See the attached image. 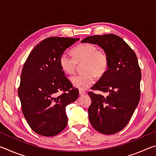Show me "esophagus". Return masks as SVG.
Here are the masks:
<instances>
[{"label": "esophagus", "instance_id": "34e87169", "mask_svg": "<svg viewBox=\"0 0 156 156\" xmlns=\"http://www.w3.org/2000/svg\"><path fill=\"white\" fill-rule=\"evenodd\" d=\"M86 93H85V92H84V91H82V90H80V91H79V94H80V96H84V94H85Z\"/></svg>", "mask_w": 156, "mask_h": 156}]
</instances>
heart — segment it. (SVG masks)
Instances as JSON below:
<instances>
[{"instance_id": "b5f03b06", "label": "heart", "mask_w": 156, "mask_h": 156, "mask_svg": "<svg viewBox=\"0 0 156 156\" xmlns=\"http://www.w3.org/2000/svg\"><path fill=\"white\" fill-rule=\"evenodd\" d=\"M73 57L66 54L60 56L59 63L62 71L67 73L74 72L78 64H82L83 73L75 74L70 78L72 84L81 90L87 89L97 77H101L107 72L109 67V58L102 49H98L93 44L83 43L72 49Z\"/></svg>"}]
</instances>
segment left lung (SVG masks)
<instances>
[{"mask_svg":"<svg viewBox=\"0 0 156 156\" xmlns=\"http://www.w3.org/2000/svg\"><path fill=\"white\" fill-rule=\"evenodd\" d=\"M81 43L98 44L107 52V72L91 88L108 93L107 96L89 91L91 104L89 119L100 133L111 135L125 127L140 98L141 70L137 56L129 44L114 34L87 37Z\"/></svg>","mask_w":156,"mask_h":156,"instance_id":"left-lung-1","label":"left lung"}]
</instances>
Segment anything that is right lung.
Here are the masks:
<instances>
[{
    "label": "right lung",
    "mask_w": 156,
    "mask_h": 156,
    "mask_svg": "<svg viewBox=\"0 0 156 156\" xmlns=\"http://www.w3.org/2000/svg\"><path fill=\"white\" fill-rule=\"evenodd\" d=\"M79 38L50 37L37 44L23 65L18 96L26 120L43 136L60 133L67 125L65 109L78 98L60 66L59 58ZM60 91L63 93L58 94Z\"/></svg>",
    "instance_id": "obj_1"
}]
</instances>
